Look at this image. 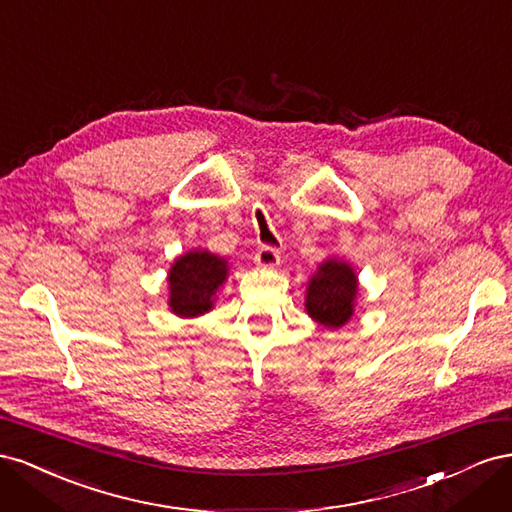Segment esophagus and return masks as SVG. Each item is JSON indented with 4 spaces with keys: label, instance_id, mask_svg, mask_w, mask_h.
Returning <instances> with one entry per match:
<instances>
[{
    "label": "esophagus",
    "instance_id": "esophagus-1",
    "mask_svg": "<svg viewBox=\"0 0 512 512\" xmlns=\"http://www.w3.org/2000/svg\"><path fill=\"white\" fill-rule=\"evenodd\" d=\"M254 260H256V265L262 269H273L280 265V250L273 245H260L256 250Z\"/></svg>",
    "mask_w": 512,
    "mask_h": 512
}]
</instances>
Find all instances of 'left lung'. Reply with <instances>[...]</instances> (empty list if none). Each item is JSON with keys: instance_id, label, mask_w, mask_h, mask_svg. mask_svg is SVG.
<instances>
[{"instance_id": "obj_1", "label": "left lung", "mask_w": 512, "mask_h": 512, "mask_svg": "<svg viewBox=\"0 0 512 512\" xmlns=\"http://www.w3.org/2000/svg\"><path fill=\"white\" fill-rule=\"evenodd\" d=\"M356 275L346 262L327 260L307 288V314L324 327L337 329L352 316Z\"/></svg>"}]
</instances>
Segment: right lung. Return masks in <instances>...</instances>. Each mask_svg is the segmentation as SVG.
Wrapping results in <instances>:
<instances>
[{
	"mask_svg": "<svg viewBox=\"0 0 512 512\" xmlns=\"http://www.w3.org/2000/svg\"><path fill=\"white\" fill-rule=\"evenodd\" d=\"M226 260L209 252H190L170 269V309L192 318L211 309L213 297L226 280Z\"/></svg>",
	"mask_w": 512,
	"mask_h": 512,
	"instance_id": "obj_1",
	"label": "right lung"
}]
</instances>
